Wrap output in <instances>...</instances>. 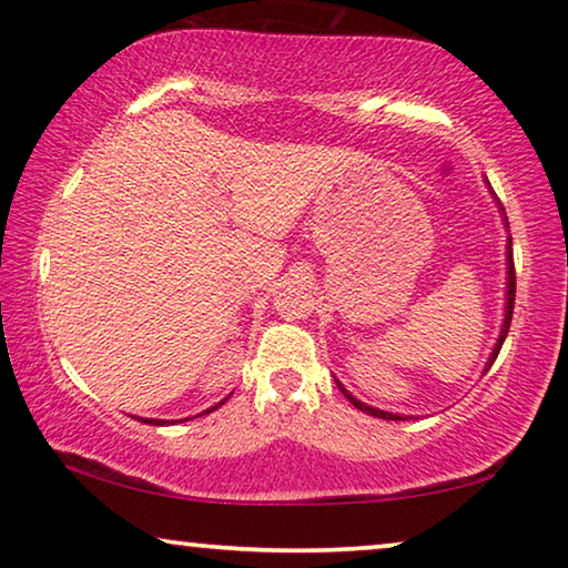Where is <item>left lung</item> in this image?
<instances>
[{
	"label": "left lung",
	"instance_id": "left-lung-1",
	"mask_svg": "<svg viewBox=\"0 0 568 568\" xmlns=\"http://www.w3.org/2000/svg\"><path fill=\"white\" fill-rule=\"evenodd\" d=\"M504 220H507V216H504ZM509 251H507V274H509V282H507V315H504V325H501V336H499V341H496V346H494V354H491V359H488V364H486V369H491V364L496 362V356H499V352H501V344H504V338H507V333H509V323H511V313H515V292H517V282H515V255H511V240H509ZM338 387H341V393L346 395L348 400L354 403L356 408L359 410H364V414H369V416H377V418H387V422H398L400 416H395V414H387V410H377V408H369V406H364V403H359L354 398V395H348L346 390H344V385L338 383Z\"/></svg>",
	"mask_w": 568,
	"mask_h": 568
}]
</instances>
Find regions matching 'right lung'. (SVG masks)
Returning <instances> with one entry per match:
<instances>
[{
  "mask_svg": "<svg viewBox=\"0 0 568 568\" xmlns=\"http://www.w3.org/2000/svg\"><path fill=\"white\" fill-rule=\"evenodd\" d=\"M220 406H222V403H220ZM216 408V406H214ZM212 408V410H214ZM206 414H209V410H206ZM146 424H154V426H162V424H168V422H160V418H146Z\"/></svg>",
  "mask_w": 568,
  "mask_h": 568,
  "instance_id": "1",
  "label": "right lung"
}]
</instances>
